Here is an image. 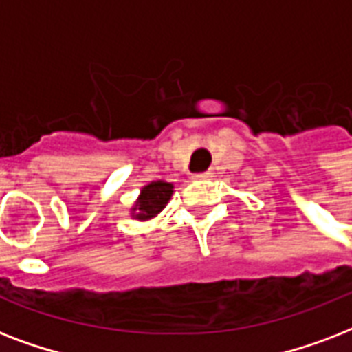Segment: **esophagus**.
<instances>
[{"label":"esophagus","instance_id":"esophagus-1","mask_svg":"<svg viewBox=\"0 0 352 352\" xmlns=\"http://www.w3.org/2000/svg\"><path fill=\"white\" fill-rule=\"evenodd\" d=\"M212 177H214V173H212V171H204V173H199V175H195V179H197V181H210Z\"/></svg>","mask_w":352,"mask_h":352}]
</instances>
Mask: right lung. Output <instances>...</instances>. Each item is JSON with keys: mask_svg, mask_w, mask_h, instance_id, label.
Wrapping results in <instances>:
<instances>
[{"mask_svg": "<svg viewBox=\"0 0 352 352\" xmlns=\"http://www.w3.org/2000/svg\"><path fill=\"white\" fill-rule=\"evenodd\" d=\"M171 195H173V182L153 181L142 186L137 201L129 210L131 219H137L140 223L155 219L166 208V204L170 203Z\"/></svg>", "mask_w": 352, "mask_h": 352, "instance_id": "right-lung-1", "label": "right lung"}]
</instances>
